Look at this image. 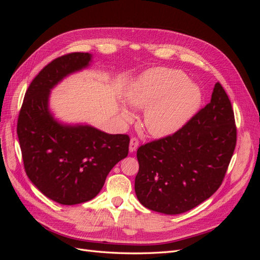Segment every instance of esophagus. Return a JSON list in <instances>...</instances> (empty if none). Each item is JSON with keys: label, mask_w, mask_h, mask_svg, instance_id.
I'll use <instances>...</instances> for the list:
<instances>
[{"label": "esophagus", "mask_w": 260, "mask_h": 260, "mask_svg": "<svg viewBox=\"0 0 260 260\" xmlns=\"http://www.w3.org/2000/svg\"><path fill=\"white\" fill-rule=\"evenodd\" d=\"M139 140L136 138V137H133V138H131V140H130V145H129V151H130V153H133L136 151V149L138 148V146H139Z\"/></svg>", "instance_id": "esophagus-1"}]
</instances>
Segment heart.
I'll list each match as a JSON object with an SVG mask.
<instances>
[{
	"instance_id": "b5f03b06",
	"label": "heart",
	"mask_w": 260,
	"mask_h": 260,
	"mask_svg": "<svg viewBox=\"0 0 260 260\" xmlns=\"http://www.w3.org/2000/svg\"><path fill=\"white\" fill-rule=\"evenodd\" d=\"M124 99L133 108L148 107L145 128L151 135L161 138L175 133L191 119L200 107L202 94L199 86L187 81L180 70L154 68L128 86ZM121 117L129 120L131 114L123 108Z\"/></svg>"
}]
</instances>
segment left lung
Masks as SVG:
<instances>
[{
	"label": "left lung",
	"instance_id": "1",
	"mask_svg": "<svg viewBox=\"0 0 260 260\" xmlns=\"http://www.w3.org/2000/svg\"><path fill=\"white\" fill-rule=\"evenodd\" d=\"M235 145L233 108L217 82L209 103L182 128L138 148V200L167 215L196 207L221 185Z\"/></svg>",
	"mask_w": 260,
	"mask_h": 260
}]
</instances>
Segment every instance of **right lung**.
I'll list each match as a JSON object with an SVG mask.
<instances>
[{"instance_id": "right-lung-1", "label": "right lung", "mask_w": 260, "mask_h": 260, "mask_svg": "<svg viewBox=\"0 0 260 260\" xmlns=\"http://www.w3.org/2000/svg\"><path fill=\"white\" fill-rule=\"evenodd\" d=\"M91 58L89 53L75 52L52 60L30 83L18 116L26 174L39 191L61 205L95 198L109 171L129 153V136L108 135L90 125H64L49 111L50 90L85 68Z\"/></svg>"}]
</instances>
